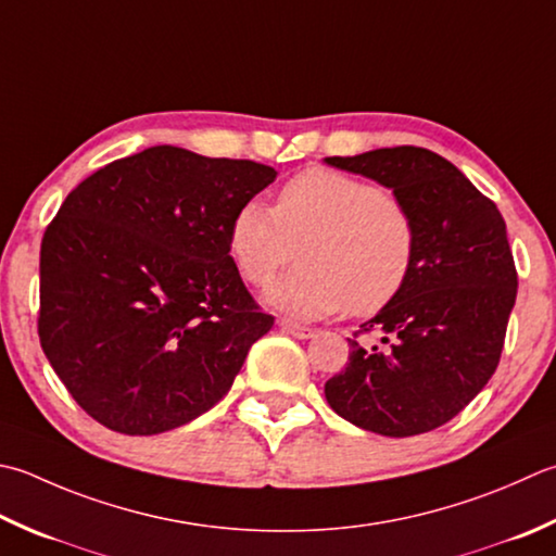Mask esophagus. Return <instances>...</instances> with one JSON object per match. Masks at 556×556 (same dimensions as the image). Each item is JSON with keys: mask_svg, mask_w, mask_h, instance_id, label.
Segmentation results:
<instances>
[{"mask_svg": "<svg viewBox=\"0 0 556 556\" xmlns=\"http://www.w3.org/2000/svg\"><path fill=\"white\" fill-rule=\"evenodd\" d=\"M281 330L291 337H299V340H308V337L315 334L313 328H306V325H299V323H291V320H281Z\"/></svg>", "mask_w": 556, "mask_h": 556, "instance_id": "obj_1", "label": "esophagus"}]
</instances>
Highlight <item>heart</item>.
Returning <instances> with one entry per match:
<instances>
[{"label":"heart","mask_w":556,"mask_h":556,"mask_svg":"<svg viewBox=\"0 0 556 556\" xmlns=\"http://www.w3.org/2000/svg\"><path fill=\"white\" fill-rule=\"evenodd\" d=\"M267 306L296 320L346 308L374 315L407 287L417 260V224L378 185L340 170L311 168L279 190L275 210L250 200L228 226V253L253 287H267Z\"/></svg>","instance_id":"obj_1"}]
</instances>
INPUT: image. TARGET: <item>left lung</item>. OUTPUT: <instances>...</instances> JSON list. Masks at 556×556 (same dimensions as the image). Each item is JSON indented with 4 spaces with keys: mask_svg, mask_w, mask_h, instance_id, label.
Returning <instances> with one entry per match:
<instances>
[{
    "mask_svg": "<svg viewBox=\"0 0 556 556\" xmlns=\"http://www.w3.org/2000/svg\"><path fill=\"white\" fill-rule=\"evenodd\" d=\"M393 190L415 216L417 260L400 296L366 320L383 346L350 340L325 397L354 427L405 439L443 427L496 371L518 275L496 204L421 147L325 159Z\"/></svg>",
    "mask_w": 556,
    "mask_h": 556,
    "instance_id": "left-lung-1",
    "label": "left lung"
}]
</instances>
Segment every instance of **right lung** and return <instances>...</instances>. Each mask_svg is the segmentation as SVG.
<instances>
[{"label":"right lung","instance_id":"1","mask_svg":"<svg viewBox=\"0 0 556 556\" xmlns=\"http://www.w3.org/2000/svg\"><path fill=\"white\" fill-rule=\"evenodd\" d=\"M277 178L243 159L151 147L67 194L40 245L38 334L103 427L151 437L212 409L275 325L233 257V214Z\"/></svg>","mask_w":556,"mask_h":556}]
</instances>
